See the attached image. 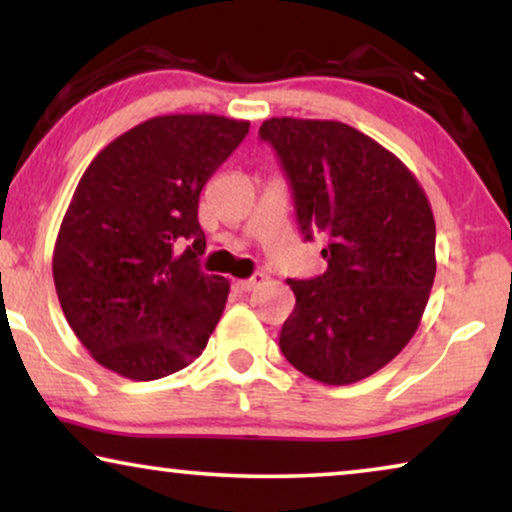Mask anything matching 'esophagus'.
<instances>
[{"label": "esophagus", "instance_id": "1", "mask_svg": "<svg viewBox=\"0 0 512 512\" xmlns=\"http://www.w3.org/2000/svg\"><path fill=\"white\" fill-rule=\"evenodd\" d=\"M265 282H268V275H263V272H256L254 277H249V279H240V282H235V289L240 291V293H249V291L258 289V286L265 284Z\"/></svg>", "mask_w": 512, "mask_h": 512}]
</instances>
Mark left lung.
<instances>
[{"label": "left lung", "instance_id": "obj_1", "mask_svg": "<svg viewBox=\"0 0 512 512\" xmlns=\"http://www.w3.org/2000/svg\"><path fill=\"white\" fill-rule=\"evenodd\" d=\"M258 137L289 179L300 233L324 242V275L289 279L279 347L300 373L352 384L415 335L436 277V221L394 153L338 121L270 118Z\"/></svg>", "mask_w": 512, "mask_h": 512}]
</instances>
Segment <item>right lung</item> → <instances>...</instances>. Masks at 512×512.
Returning <instances> with one entry per match:
<instances>
[{
    "instance_id": "add662e5",
    "label": "right lung",
    "mask_w": 512,
    "mask_h": 512,
    "mask_svg": "<svg viewBox=\"0 0 512 512\" xmlns=\"http://www.w3.org/2000/svg\"><path fill=\"white\" fill-rule=\"evenodd\" d=\"M249 132L247 121L172 114L97 153L53 251L62 312L100 366L149 382L198 359L230 284L200 270L202 186Z\"/></svg>"
}]
</instances>
